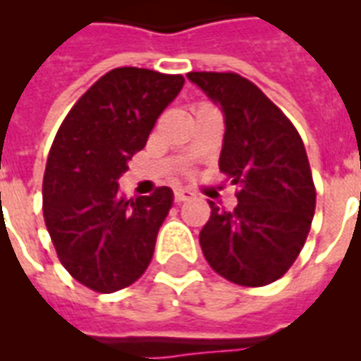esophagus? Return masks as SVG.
<instances>
[{
    "label": "esophagus",
    "instance_id": "34e87169",
    "mask_svg": "<svg viewBox=\"0 0 361 361\" xmlns=\"http://www.w3.org/2000/svg\"><path fill=\"white\" fill-rule=\"evenodd\" d=\"M189 198H192V192L191 191H183V189H176L174 191V202H185V200H189Z\"/></svg>",
    "mask_w": 361,
    "mask_h": 361
}]
</instances>
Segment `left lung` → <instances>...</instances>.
Masks as SVG:
<instances>
[{"instance_id":"1","label":"left lung","mask_w":361,"mask_h":361,"mask_svg":"<svg viewBox=\"0 0 361 361\" xmlns=\"http://www.w3.org/2000/svg\"><path fill=\"white\" fill-rule=\"evenodd\" d=\"M225 114L219 170L238 185V206L209 202L200 247L212 269L241 286L288 271L307 240L317 189L300 133L262 90L238 73H187Z\"/></svg>"}]
</instances>
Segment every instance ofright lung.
<instances>
[{
  "label": "right lung",
  "mask_w": 361,
  "mask_h": 361,
  "mask_svg": "<svg viewBox=\"0 0 361 361\" xmlns=\"http://www.w3.org/2000/svg\"><path fill=\"white\" fill-rule=\"evenodd\" d=\"M183 82L181 75L118 67L59 125L42 180V215L59 262L92 290H121L152 262L172 191L157 187L149 197L127 200L118 180Z\"/></svg>",
  "instance_id": "obj_1"
}]
</instances>
